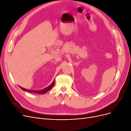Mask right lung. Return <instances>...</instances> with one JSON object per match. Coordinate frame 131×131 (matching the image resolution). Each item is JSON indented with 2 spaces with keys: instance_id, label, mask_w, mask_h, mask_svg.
Returning a JSON list of instances; mask_svg holds the SVG:
<instances>
[{
  "instance_id": "add662e5",
  "label": "right lung",
  "mask_w": 131,
  "mask_h": 131,
  "mask_svg": "<svg viewBox=\"0 0 131 131\" xmlns=\"http://www.w3.org/2000/svg\"><path fill=\"white\" fill-rule=\"evenodd\" d=\"M54 84V81H53L52 83L49 85L48 86V87L42 89V90H39V91H37V90H27V89H24L23 88H22L19 86V88L22 89V90L23 91H28V92H33V93H38V94H44L46 92H47V91H49L50 90H51V89L52 88V87L53 86Z\"/></svg>"
}]
</instances>
